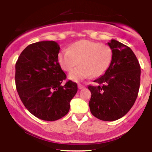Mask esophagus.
<instances>
[{
	"label": "esophagus",
	"instance_id": "34e87169",
	"mask_svg": "<svg viewBox=\"0 0 152 152\" xmlns=\"http://www.w3.org/2000/svg\"><path fill=\"white\" fill-rule=\"evenodd\" d=\"M78 88H79V90H81V89L85 88V86H84L83 85H82V84H79V85H78Z\"/></svg>",
	"mask_w": 152,
	"mask_h": 152
}]
</instances>
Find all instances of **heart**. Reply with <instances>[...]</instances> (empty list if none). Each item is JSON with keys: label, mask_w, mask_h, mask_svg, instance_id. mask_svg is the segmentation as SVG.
I'll use <instances>...</instances> for the list:
<instances>
[{"label": "heart", "mask_w": 152, "mask_h": 152, "mask_svg": "<svg viewBox=\"0 0 152 152\" xmlns=\"http://www.w3.org/2000/svg\"><path fill=\"white\" fill-rule=\"evenodd\" d=\"M112 60L113 50L108 45L86 39L74 42L58 55L59 65L65 71H70L78 64L80 65L69 74V79L74 82L91 75L93 77L102 76Z\"/></svg>", "instance_id": "1"}]
</instances>
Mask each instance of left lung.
<instances>
[{"label": "left lung", "instance_id": "8db88e82", "mask_svg": "<svg viewBox=\"0 0 152 152\" xmlns=\"http://www.w3.org/2000/svg\"><path fill=\"white\" fill-rule=\"evenodd\" d=\"M113 50V60L104 74L96 79L98 86L89 85V102L93 115L105 121H113L125 115L132 107L138 94L140 66L134 52L121 42H107Z\"/></svg>", "mask_w": 152, "mask_h": 152}]
</instances>
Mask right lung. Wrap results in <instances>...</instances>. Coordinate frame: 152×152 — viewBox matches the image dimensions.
<instances>
[{
  "label": "right lung",
  "instance_id": "right-lung-1",
  "mask_svg": "<svg viewBox=\"0 0 152 152\" xmlns=\"http://www.w3.org/2000/svg\"><path fill=\"white\" fill-rule=\"evenodd\" d=\"M59 45L54 41L31 44L15 65L17 91L26 108L38 118L53 121L67 114L77 85L62 81L66 75L58 62Z\"/></svg>",
  "mask_w": 152,
  "mask_h": 152
}]
</instances>
